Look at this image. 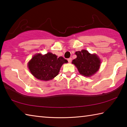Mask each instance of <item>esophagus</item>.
<instances>
[{"instance_id":"obj_1","label":"esophagus","mask_w":127,"mask_h":127,"mask_svg":"<svg viewBox=\"0 0 127 127\" xmlns=\"http://www.w3.org/2000/svg\"><path fill=\"white\" fill-rule=\"evenodd\" d=\"M68 61L69 63H70V62H71V61H72V58H68Z\"/></svg>"}]
</instances>
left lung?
<instances>
[{
    "instance_id": "obj_1",
    "label": "left lung",
    "mask_w": 127,
    "mask_h": 127,
    "mask_svg": "<svg viewBox=\"0 0 127 127\" xmlns=\"http://www.w3.org/2000/svg\"><path fill=\"white\" fill-rule=\"evenodd\" d=\"M76 54L77 58L73 60L72 63L76 66L81 74L90 77L98 70L101 62L96 54H91L85 50L76 51Z\"/></svg>"
}]
</instances>
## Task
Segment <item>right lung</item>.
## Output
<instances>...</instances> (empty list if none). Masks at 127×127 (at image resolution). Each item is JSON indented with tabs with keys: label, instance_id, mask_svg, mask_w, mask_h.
I'll return each mask as SVG.
<instances>
[{
	"label": "right lung",
	"instance_id": "right-lung-1",
	"mask_svg": "<svg viewBox=\"0 0 127 127\" xmlns=\"http://www.w3.org/2000/svg\"><path fill=\"white\" fill-rule=\"evenodd\" d=\"M68 61L62 57L48 53L44 55H34L28 64L30 72L36 78L43 81L51 80L58 74L60 69Z\"/></svg>",
	"mask_w": 127,
	"mask_h": 127
}]
</instances>
